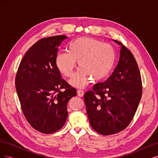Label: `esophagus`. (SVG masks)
I'll return each instance as SVG.
<instances>
[{"mask_svg": "<svg viewBox=\"0 0 158 158\" xmlns=\"http://www.w3.org/2000/svg\"><path fill=\"white\" fill-rule=\"evenodd\" d=\"M77 94L79 97H82L84 95V92L82 89H78L77 90Z\"/></svg>", "mask_w": 158, "mask_h": 158, "instance_id": "1", "label": "esophagus"}]
</instances>
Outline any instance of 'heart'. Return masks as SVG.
Wrapping results in <instances>:
<instances>
[{
  "mask_svg": "<svg viewBox=\"0 0 158 158\" xmlns=\"http://www.w3.org/2000/svg\"><path fill=\"white\" fill-rule=\"evenodd\" d=\"M67 51L56 55V66L64 76L70 77L78 61L80 68L70 82L78 88L86 85L89 77L94 81L106 78L115 63L113 47L92 37L77 38L69 45Z\"/></svg>",
  "mask_w": 158,
  "mask_h": 158,
  "instance_id": "b5f03b06",
  "label": "heart"
}]
</instances>
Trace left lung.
Here are the masks:
<instances>
[{
    "instance_id": "8db88e82",
    "label": "left lung",
    "mask_w": 158,
    "mask_h": 158,
    "mask_svg": "<svg viewBox=\"0 0 158 158\" xmlns=\"http://www.w3.org/2000/svg\"><path fill=\"white\" fill-rule=\"evenodd\" d=\"M118 64L104 82L95 84L84 98L91 127L102 135L123 131L135 116L142 94V79L136 59L120 41Z\"/></svg>"
}]
</instances>
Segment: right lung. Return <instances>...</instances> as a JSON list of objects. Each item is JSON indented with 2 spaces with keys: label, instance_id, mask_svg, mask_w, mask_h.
<instances>
[{
  "label": "right lung",
  "instance_id": "add662e5",
  "mask_svg": "<svg viewBox=\"0 0 158 158\" xmlns=\"http://www.w3.org/2000/svg\"><path fill=\"white\" fill-rule=\"evenodd\" d=\"M67 36L42 38L22 58L15 85L22 112L36 131L51 134L63 127L66 106L76 90L62 78L55 63L59 47Z\"/></svg>",
  "mask_w": 158,
  "mask_h": 158
}]
</instances>
